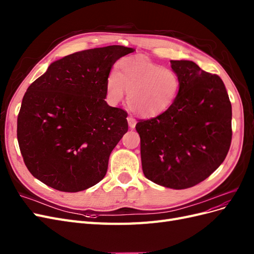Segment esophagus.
I'll list each match as a JSON object with an SVG mask.
<instances>
[{
	"label": "esophagus",
	"instance_id": "34e87169",
	"mask_svg": "<svg viewBox=\"0 0 254 254\" xmlns=\"http://www.w3.org/2000/svg\"><path fill=\"white\" fill-rule=\"evenodd\" d=\"M127 121H128V125H129L130 129H133V128L135 127L136 121H135L133 118H131V117H128V118H127Z\"/></svg>",
	"mask_w": 254,
	"mask_h": 254
}]
</instances>
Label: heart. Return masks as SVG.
<instances>
[{
    "mask_svg": "<svg viewBox=\"0 0 254 254\" xmlns=\"http://www.w3.org/2000/svg\"><path fill=\"white\" fill-rule=\"evenodd\" d=\"M106 87L113 103H120L126 91L130 110L142 118H153L174 103L180 80L170 68L143 56H132L120 61L117 72L107 79Z\"/></svg>",
    "mask_w": 254,
    "mask_h": 254,
    "instance_id": "obj_1",
    "label": "heart"
}]
</instances>
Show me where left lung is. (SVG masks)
I'll list each match as a JSON object with an SVG mask.
<instances>
[{
    "label": "left lung",
    "instance_id": "8db88e82",
    "mask_svg": "<svg viewBox=\"0 0 254 254\" xmlns=\"http://www.w3.org/2000/svg\"><path fill=\"white\" fill-rule=\"evenodd\" d=\"M180 87L165 112L140 121L145 177L159 186L189 189L224 162L232 139V107L218 75L190 60H171Z\"/></svg>",
    "mask_w": 254,
    "mask_h": 254
}]
</instances>
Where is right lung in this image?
<instances>
[{"label": "right lung", "mask_w": 254, "mask_h": 254, "mask_svg": "<svg viewBox=\"0 0 254 254\" xmlns=\"http://www.w3.org/2000/svg\"><path fill=\"white\" fill-rule=\"evenodd\" d=\"M131 52L110 45L71 54L28 87L17 136L35 178L76 193L106 176L110 153L128 130L127 112L105 101L107 79L115 61Z\"/></svg>", "instance_id": "obj_1"}]
</instances>
